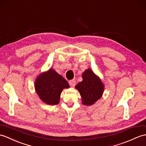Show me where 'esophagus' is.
<instances>
[{
    "instance_id": "obj_1",
    "label": "esophagus",
    "mask_w": 146,
    "mask_h": 146,
    "mask_svg": "<svg viewBox=\"0 0 146 146\" xmlns=\"http://www.w3.org/2000/svg\"><path fill=\"white\" fill-rule=\"evenodd\" d=\"M68 83H69V84L70 85V86L74 87L76 84V81L74 80H70Z\"/></svg>"
}]
</instances>
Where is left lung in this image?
<instances>
[{
	"mask_svg": "<svg viewBox=\"0 0 146 146\" xmlns=\"http://www.w3.org/2000/svg\"><path fill=\"white\" fill-rule=\"evenodd\" d=\"M82 77L83 81L77 84L76 88L82 98L83 104L90 106L100 99L103 93L104 85L91 69L84 71Z\"/></svg>",
	"mask_w": 146,
	"mask_h": 146,
	"instance_id": "8db88e82",
	"label": "left lung"
}]
</instances>
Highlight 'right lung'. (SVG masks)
<instances>
[{
	"instance_id": "right-lung-1",
	"label": "right lung",
	"mask_w": 146,
	"mask_h": 146,
	"mask_svg": "<svg viewBox=\"0 0 146 146\" xmlns=\"http://www.w3.org/2000/svg\"><path fill=\"white\" fill-rule=\"evenodd\" d=\"M69 87L66 80L53 69L39 75L35 83V90L40 99L50 105L58 104L62 90Z\"/></svg>"
}]
</instances>
